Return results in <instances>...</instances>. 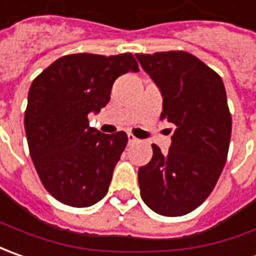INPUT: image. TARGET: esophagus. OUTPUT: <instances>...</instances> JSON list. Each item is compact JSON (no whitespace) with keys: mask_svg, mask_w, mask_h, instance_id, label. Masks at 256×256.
<instances>
[{"mask_svg":"<svg viewBox=\"0 0 256 256\" xmlns=\"http://www.w3.org/2000/svg\"><path fill=\"white\" fill-rule=\"evenodd\" d=\"M128 144H134V143L138 142V138H136L133 134H128Z\"/></svg>","mask_w":256,"mask_h":256,"instance_id":"esophagus-1","label":"esophagus"}]
</instances>
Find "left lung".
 I'll list each match as a JSON object with an SVG mask.
<instances>
[{
  "label": "left lung",
  "mask_w": 256,
  "mask_h": 256,
  "mask_svg": "<svg viewBox=\"0 0 256 256\" xmlns=\"http://www.w3.org/2000/svg\"><path fill=\"white\" fill-rule=\"evenodd\" d=\"M136 58L162 92L160 119L176 126L168 152L153 144L150 163L138 168L140 196L160 216H186L211 194L226 162L232 120L224 84L184 50Z\"/></svg>",
  "instance_id": "1"
}]
</instances>
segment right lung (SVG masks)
I'll use <instances>...</instances> for the list:
<instances>
[{"instance_id": "right-lung-1", "label": "right lung", "mask_w": 256, "mask_h": 256, "mask_svg": "<svg viewBox=\"0 0 256 256\" xmlns=\"http://www.w3.org/2000/svg\"><path fill=\"white\" fill-rule=\"evenodd\" d=\"M138 72L132 54H74L56 59L32 82L24 124L34 166L44 187L70 207L100 201L128 144V134H104L88 114L110 100L114 80Z\"/></svg>"}]
</instances>
